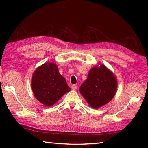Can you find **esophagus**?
<instances>
[{"instance_id":"34e87169","label":"esophagus","mask_w":148,"mask_h":148,"mask_svg":"<svg viewBox=\"0 0 148 148\" xmlns=\"http://www.w3.org/2000/svg\"><path fill=\"white\" fill-rule=\"evenodd\" d=\"M71 88L72 90H76L77 88V86L76 85V84H73V85H72Z\"/></svg>"}]
</instances>
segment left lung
I'll use <instances>...</instances> for the list:
<instances>
[{
	"label": "left lung",
	"mask_w": 148,
	"mask_h": 148,
	"mask_svg": "<svg viewBox=\"0 0 148 148\" xmlns=\"http://www.w3.org/2000/svg\"><path fill=\"white\" fill-rule=\"evenodd\" d=\"M117 86L114 74L106 66L100 65L99 67L95 66L90 71L79 92L92 108L98 109L111 101Z\"/></svg>",
	"instance_id": "left-lung-1"
}]
</instances>
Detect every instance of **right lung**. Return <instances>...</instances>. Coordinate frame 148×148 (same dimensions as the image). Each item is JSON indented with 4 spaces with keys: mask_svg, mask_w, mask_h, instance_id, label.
Instances as JSON below:
<instances>
[{
    "mask_svg": "<svg viewBox=\"0 0 148 148\" xmlns=\"http://www.w3.org/2000/svg\"><path fill=\"white\" fill-rule=\"evenodd\" d=\"M31 86L36 99L50 107L71 88L54 63H46L34 72Z\"/></svg>",
    "mask_w": 148,
    "mask_h": 148,
    "instance_id": "add662e5",
    "label": "right lung"
}]
</instances>
